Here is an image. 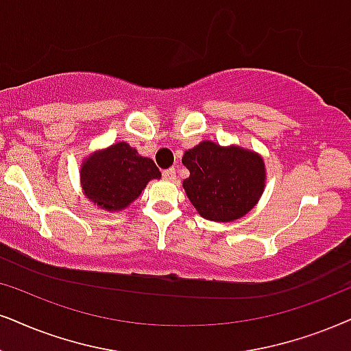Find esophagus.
Here are the masks:
<instances>
[{"mask_svg": "<svg viewBox=\"0 0 351 351\" xmlns=\"http://www.w3.org/2000/svg\"><path fill=\"white\" fill-rule=\"evenodd\" d=\"M162 176H163V180H167V181H175L176 180V170H175V168H168V170H163Z\"/></svg>", "mask_w": 351, "mask_h": 351, "instance_id": "1", "label": "esophagus"}]
</instances>
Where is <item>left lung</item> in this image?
I'll use <instances>...</instances> for the list:
<instances>
[{"instance_id":"obj_1","label":"left lung","mask_w":351,"mask_h":351,"mask_svg":"<svg viewBox=\"0 0 351 351\" xmlns=\"http://www.w3.org/2000/svg\"><path fill=\"white\" fill-rule=\"evenodd\" d=\"M183 165L189 170L183 188L199 215L207 220L241 219L264 193V160L252 150L202 141L186 150Z\"/></svg>"}]
</instances>
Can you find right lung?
<instances>
[{
    "label": "right lung",
    "instance_id": "add662e5",
    "mask_svg": "<svg viewBox=\"0 0 351 351\" xmlns=\"http://www.w3.org/2000/svg\"><path fill=\"white\" fill-rule=\"evenodd\" d=\"M162 173L152 158L141 157L126 143H117L90 154L81 165V184L97 207L118 212L141 196L150 180Z\"/></svg>",
    "mask_w": 351,
    "mask_h": 351
}]
</instances>
